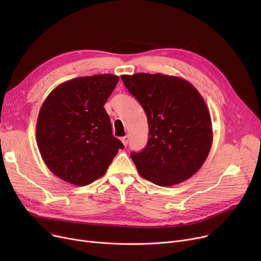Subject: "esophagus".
<instances>
[{"label": "esophagus", "instance_id": "esophagus-1", "mask_svg": "<svg viewBox=\"0 0 261 261\" xmlns=\"http://www.w3.org/2000/svg\"><path fill=\"white\" fill-rule=\"evenodd\" d=\"M120 140H121V142H122L123 145L127 146V145H128V142H129V136H123V138H121Z\"/></svg>", "mask_w": 261, "mask_h": 261}]
</instances>
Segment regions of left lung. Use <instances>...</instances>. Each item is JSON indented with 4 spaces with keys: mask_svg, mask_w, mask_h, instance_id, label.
Masks as SVG:
<instances>
[{
    "mask_svg": "<svg viewBox=\"0 0 261 261\" xmlns=\"http://www.w3.org/2000/svg\"><path fill=\"white\" fill-rule=\"evenodd\" d=\"M120 78L144 108L149 125L146 147L131 153L140 174L164 187L189 179L213 144L210 111L198 90L183 78L164 74Z\"/></svg>",
    "mask_w": 261,
    "mask_h": 261,
    "instance_id": "1",
    "label": "left lung"
}]
</instances>
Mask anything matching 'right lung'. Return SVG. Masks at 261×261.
<instances>
[{"instance_id": "1", "label": "right lung", "mask_w": 261, "mask_h": 261, "mask_svg": "<svg viewBox=\"0 0 261 261\" xmlns=\"http://www.w3.org/2000/svg\"><path fill=\"white\" fill-rule=\"evenodd\" d=\"M119 77H78L54 89L37 119L36 139L48 169L61 180L85 186L101 177L122 143L112 134L103 108Z\"/></svg>"}]
</instances>
